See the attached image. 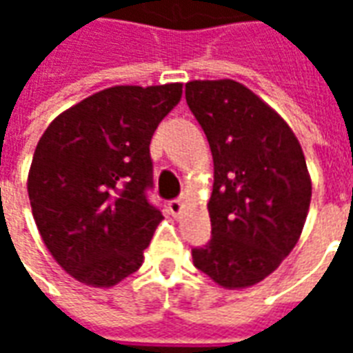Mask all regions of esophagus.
Wrapping results in <instances>:
<instances>
[{
    "instance_id": "1",
    "label": "esophagus",
    "mask_w": 353,
    "mask_h": 353,
    "mask_svg": "<svg viewBox=\"0 0 353 353\" xmlns=\"http://www.w3.org/2000/svg\"><path fill=\"white\" fill-rule=\"evenodd\" d=\"M168 208L170 214L174 215V217H177V215L181 214V210H183V202H181V200H170Z\"/></svg>"
}]
</instances>
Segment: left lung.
<instances>
[{
  "label": "left lung",
  "mask_w": 353,
  "mask_h": 353,
  "mask_svg": "<svg viewBox=\"0 0 353 353\" xmlns=\"http://www.w3.org/2000/svg\"><path fill=\"white\" fill-rule=\"evenodd\" d=\"M185 98L214 157V236L192 250V263L221 288H252L303 232L312 199L303 147L280 113L238 81H189Z\"/></svg>",
  "instance_id": "8db88e82"
}]
</instances>
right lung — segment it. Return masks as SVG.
I'll list each match as a JSON object with an SVG mask.
<instances>
[{
  "mask_svg": "<svg viewBox=\"0 0 353 353\" xmlns=\"http://www.w3.org/2000/svg\"><path fill=\"white\" fill-rule=\"evenodd\" d=\"M181 83L119 85L62 111L28 172L35 225L58 265L90 288H113L143 263L162 214L145 199L149 143Z\"/></svg>",
  "mask_w": 353,
  "mask_h": 353,
  "instance_id": "obj_1",
  "label": "right lung"
}]
</instances>
